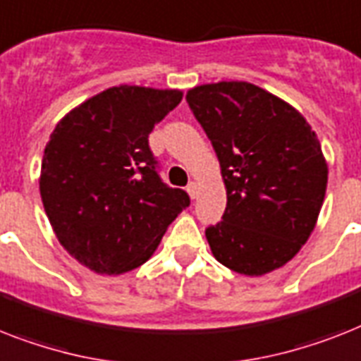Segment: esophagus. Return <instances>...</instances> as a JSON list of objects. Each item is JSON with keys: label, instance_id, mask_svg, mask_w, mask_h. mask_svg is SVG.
Returning <instances> with one entry per match:
<instances>
[{"label": "esophagus", "instance_id": "34e87169", "mask_svg": "<svg viewBox=\"0 0 361 361\" xmlns=\"http://www.w3.org/2000/svg\"><path fill=\"white\" fill-rule=\"evenodd\" d=\"M187 192H189L190 198H196V196H198V185H196L195 181H190L189 185H187Z\"/></svg>", "mask_w": 361, "mask_h": 361}]
</instances>
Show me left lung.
Segmentation results:
<instances>
[{"instance_id":"8db88e82","label":"left lung","mask_w":361,"mask_h":361,"mask_svg":"<svg viewBox=\"0 0 361 361\" xmlns=\"http://www.w3.org/2000/svg\"><path fill=\"white\" fill-rule=\"evenodd\" d=\"M187 104L226 185L222 221L206 228L213 256L247 276L286 265L315 228L326 192L315 131L291 105L247 81L200 85Z\"/></svg>"}]
</instances>
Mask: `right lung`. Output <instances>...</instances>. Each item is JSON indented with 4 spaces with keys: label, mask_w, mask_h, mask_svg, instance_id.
<instances>
[{
    "label": "right lung",
    "mask_w": 361,
    "mask_h": 361,
    "mask_svg": "<svg viewBox=\"0 0 361 361\" xmlns=\"http://www.w3.org/2000/svg\"><path fill=\"white\" fill-rule=\"evenodd\" d=\"M180 90L120 85L70 111L46 145L40 196L59 243L99 274L142 265L178 213L183 189L161 180L148 137Z\"/></svg>",
    "instance_id": "right-lung-1"
}]
</instances>
